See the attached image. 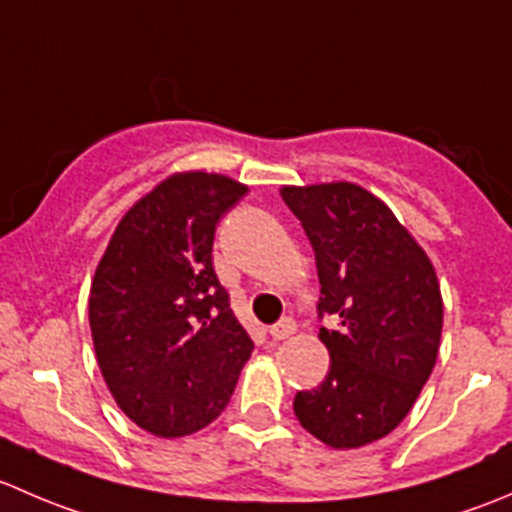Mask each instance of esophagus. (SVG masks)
<instances>
[{
    "instance_id": "esophagus-1",
    "label": "esophagus",
    "mask_w": 512,
    "mask_h": 512,
    "mask_svg": "<svg viewBox=\"0 0 512 512\" xmlns=\"http://www.w3.org/2000/svg\"><path fill=\"white\" fill-rule=\"evenodd\" d=\"M294 332H297V322H294V319H289V317H282L280 322L272 324V327H270V337L275 339V342L292 337Z\"/></svg>"
}]
</instances>
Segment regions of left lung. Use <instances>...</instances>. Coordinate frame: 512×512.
<instances>
[{
    "label": "left lung",
    "instance_id": "8db88e82",
    "mask_svg": "<svg viewBox=\"0 0 512 512\" xmlns=\"http://www.w3.org/2000/svg\"><path fill=\"white\" fill-rule=\"evenodd\" d=\"M312 242L319 329L329 349L322 384L294 396V416L332 448H359L394 431L431 376L443 327L436 270L411 232L354 183L280 190Z\"/></svg>",
    "mask_w": 512,
    "mask_h": 512
}]
</instances>
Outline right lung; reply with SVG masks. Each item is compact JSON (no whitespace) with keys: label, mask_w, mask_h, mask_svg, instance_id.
Returning a JSON list of instances; mask_svg holds the SVG:
<instances>
[{"label":"right lung","mask_w":512,"mask_h":512,"mask_svg":"<svg viewBox=\"0 0 512 512\" xmlns=\"http://www.w3.org/2000/svg\"><path fill=\"white\" fill-rule=\"evenodd\" d=\"M245 193L218 173L170 175L123 215L96 267V361L123 414L153 436L215 421L255 347L213 270L215 225Z\"/></svg>","instance_id":"obj_1"}]
</instances>
